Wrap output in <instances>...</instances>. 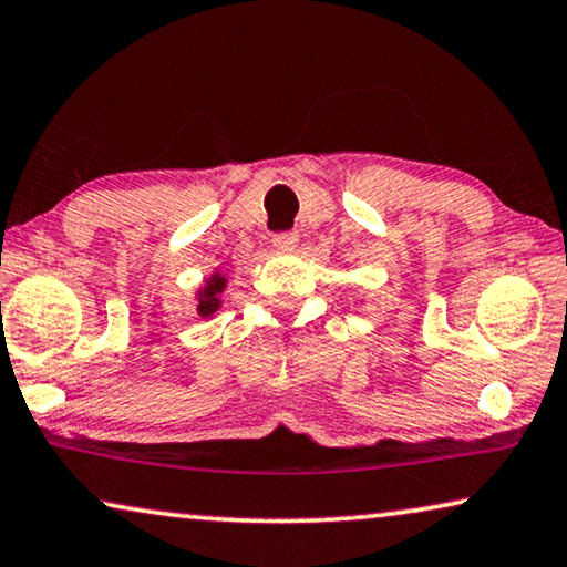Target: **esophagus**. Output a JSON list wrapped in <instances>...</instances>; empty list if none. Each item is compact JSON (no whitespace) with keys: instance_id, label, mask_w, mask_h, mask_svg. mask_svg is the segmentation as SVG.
Masks as SVG:
<instances>
[{"instance_id":"34e87169","label":"esophagus","mask_w":567,"mask_h":567,"mask_svg":"<svg viewBox=\"0 0 567 567\" xmlns=\"http://www.w3.org/2000/svg\"><path fill=\"white\" fill-rule=\"evenodd\" d=\"M274 245H276V250L291 252L299 245V235L297 233H278V235H274Z\"/></svg>"}]
</instances>
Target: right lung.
<instances>
[{
  "label": "right lung",
  "mask_w": 567,
  "mask_h": 567,
  "mask_svg": "<svg viewBox=\"0 0 567 567\" xmlns=\"http://www.w3.org/2000/svg\"><path fill=\"white\" fill-rule=\"evenodd\" d=\"M225 289H227V276L219 268H215L207 278H204L199 289H196V315L212 317L215 311H219V307H223Z\"/></svg>",
  "instance_id": "obj_1"
}]
</instances>
